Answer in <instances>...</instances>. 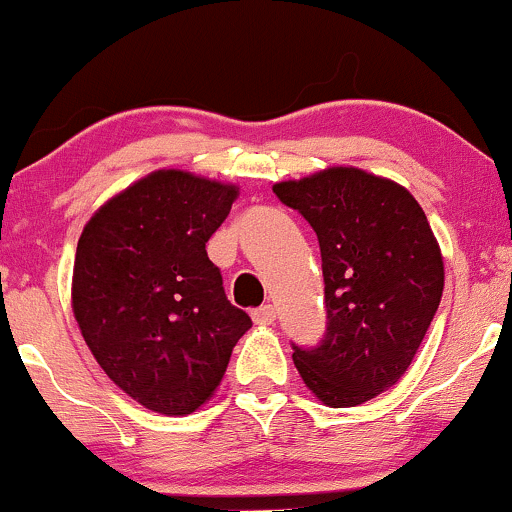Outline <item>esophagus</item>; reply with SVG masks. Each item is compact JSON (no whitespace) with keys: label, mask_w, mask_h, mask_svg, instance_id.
I'll return each instance as SVG.
<instances>
[{"label":"esophagus","mask_w":512,"mask_h":512,"mask_svg":"<svg viewBox=\"0 0 512 512\" xmlns=\"http://www.w3.org/2000/svg\"><path fill=\"white\" fill-rule=\"evenodd\" d=\"M252 320H255V325H272L276 320V310L274 305H262V308H255L252 310Z\"/></svg>","instance_id":"34e87169"}]
</instances>
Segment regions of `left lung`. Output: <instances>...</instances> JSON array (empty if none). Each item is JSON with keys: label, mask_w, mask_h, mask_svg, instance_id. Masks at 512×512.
<instances>
[{"label": "left lung", "mask_w": 512, "mask_h": 512, "mask_svg": "<svg viewBox=\"0 0 512 512\" xmlns=\"http://www.w3.org/2000/svg\"><path fill=\"white\" fill-rule=\"evenodd\" d=\"M274 195L313 226L325 276L327 332L310 349L291 344L293 363L327 407L368 402L411 366L443 296L424 209L397 182L358 168L276 182Z\"/></svg>", "instance_id": "left-lung-1"}]
</instances>
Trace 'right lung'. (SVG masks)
<instances>
[{"instance_id": "1", "label": "right lung", "mask_w": 512, "mask_h": 512, "mask_svg": "<svg viewBox=\"0 0 512 512\" xmlns=\"http://www.w3.org/2000/svg\"><path fill=\"white\" fill-rule=\"evenodd\" d=\"M236 185L156 170L103 204L76 245L72 308L108 378L158 414L202 407L252 327L207 243Z\"/></svg>"}]
</instances>
